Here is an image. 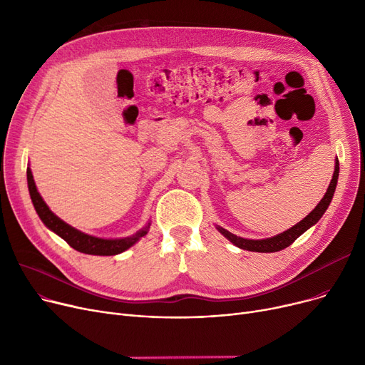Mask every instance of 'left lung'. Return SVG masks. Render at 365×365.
Listing matches in <instances>:
<instances>
[{
    "instance_id": "left-lung-1",
    "label": "left lung",
    "mask_w": 365,
    "mask_h": 365,
    "mask_svg": "<svg viewBox=\"0 0 365 365\" xmlns=\"http://www.w3.org/2000/svg\"><path fill=\"white\" fill-rule=\"evenodd\" d=\"M334 164L336 165H334V171H333V178H331V182L327 187V192H325L324 198L318 202V205L312 210L308 216H306L303 220H300L297 225H294L293 227L287 229V231H284L275 237H271V238L248 240V238H242V237H237V235L231 234L219 225H216V229L226 240L231 241L234 245L242 248V250L257 252V253H275V252L284 250V248L292 245L302 234L308 231L309 227H312L322 217L325 210L329 208V205L333 200V195H334L336 186H337V179H339V160L337 158H336Z\"/></svg>"
}]
</instances>
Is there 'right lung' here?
<instances>
[{
    "label": "right lung",
    "mask_w": 365,
    "mask_h": 365,
    "mask_svg": "<svg viewBox=\"0 0 365 365\" xmlns=\"http://www.w3.org/2000/svg\"><path fill=\"white\" fill-rule=\"evenodd\" d=\"M26 178H28L29 195H31L36 215L40 216L41 222L50 229L51 232H54L56 235H59L62 240H65L72 248H75L76 252L93 255V256H115V255H120V253L128 250L130 247L136 244L149 231L150 222H148V225L145 227H142L140 231H138L136 234H133L130 237H124V238H99V237L81 232V231H78V229H75L73 226L63 222L61 217H57L48 208L46 201L40 195V192H38L34 176H32V171L29 167L26 170Z\"/></svg>",
    "instance_id": "obj_1"
}]
</instances>
